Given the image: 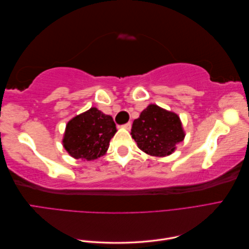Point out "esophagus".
<instances>
[{
  "label": "esophagus",
  "mask_w": 249,
  "mask_h": 249,
  "mask_svg": "<svg viewBox=\"0 0 249 249\" xmlns=\"http://www.w3.org/2000/svg\"><path fill=\"white\" fill-rule=\"evenodd\" d=\"M123 126L124 127V129H126V130H130L131 126H132V124H131V123H126V124H124Z\"/></svg>",
  "instance_id": "esophagus-1"
}]
</instances>
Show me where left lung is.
<instances>
[{
  "label": "left lung",
  "instance_id": "obj_1",
  "mask_svg": "<svg viewBox=\"0 0 249 249\" xmlns=\"http://www.w3.org/2000/svg\"><path fill=\"white\" fill-rule=\"evenodd\" d=\"M131 135L141 150L155 157L172 154L185 138L182 123L176 113L153 104L134 120Z\"/></svg>",
  "mask_w": 249,
  "mask_h": 249
}]
</instances>
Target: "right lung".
<instances>
[{
  "label": "right lung",
  "mask_w": 249,
  "mask_h": 249,
  "mask_svg": "<svg viewBox=\"0 0 249 249\" xmlns=\"http://www.w3.org/2000/svg\"><path fill=\"white\" fill-rule=\"evenodd\" d=\"M116 131L110 115L94 107L90 108L67 123L63 146L74 159L95 160L106 154Z\"/></svg>",
  "instance_id": "add662e5"
}]
</instances>
